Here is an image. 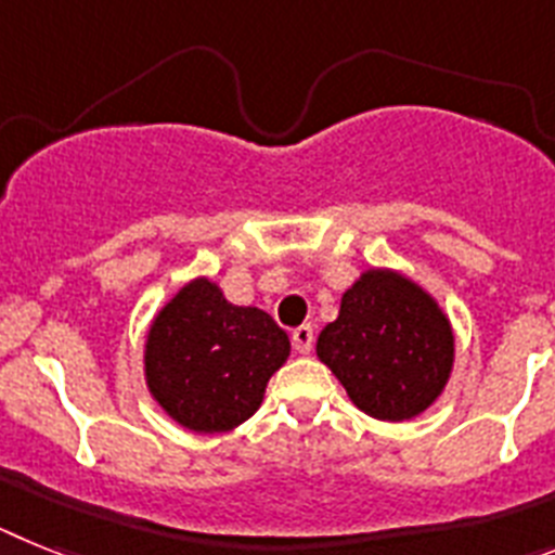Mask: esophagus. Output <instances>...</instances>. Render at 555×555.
<instances>
[{
    "mask_svg": "<svg viewBox=\"0 0 555 555\" xmlns=\"http://www.w3.org/2000/svg\"><path fill=\"white\" fill-rule=\"evenodd\" d=\"M312 340H315L312 326H298V330H293V349H296L298 354H310Z\"/></svg>",
    "mask_w": 555,
    "mask_h": 555,
    "instance_id": "1",
    "label": "esophagus"
}]
</instances>
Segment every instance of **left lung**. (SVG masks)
I'll return each instance as SVG.
<instances>
[{"label":"left lung","mask_w":555,"mask_h":555,"mask_svg":"<svg viewBox=\"0 0 555 555\" xmlns=\"http://www.w3.org/2000/svg\"><path fill=\"white\" fill-rule=\"evenodd\" d=\"M315 354L365 416L411 422L450 383L455 332L416 279L397 268H365L318 335Z\"/></svg>","instance_id":"8db88e82"}]
</instances>
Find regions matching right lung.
Masks as SVG:
<instances>
[{
	"mask_svg": "<svg viewBox=\"0 0 555 555\" xmlns=\"http://www.w3.org/2000/svg\"><path fill=\"white\" fill-rule=\"evenodd\" d=\"M287 358V332L268 312L231 305L215 279L195 276L147 326L144 385L184 430L215 436L259 411Z\"/></svg>",
	"mask_w": 555,
	"mask_h": 555,
	"instance_id": "right-lung-1",
	"label": "right lung"
}]
</instances>
